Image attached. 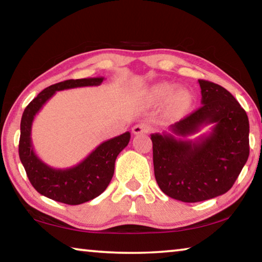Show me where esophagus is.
<instances>
[{
	"label": "esophagus",
	"instance_id": "obj_1",
	"mask_svg": "<svg viewBox=\"0 0 262 262\" xmlns=\"http://www.w3.org/2000/svg\"><path fill=\"white\" fill-rule=\"evenodd\" d=\"M132 130L134 134H142V133H148L150 129H149V126L146 123H138L133 127Z\"/></svg>",
	"mask_w": 262,
	"mask_h": 262
}]
</instances>
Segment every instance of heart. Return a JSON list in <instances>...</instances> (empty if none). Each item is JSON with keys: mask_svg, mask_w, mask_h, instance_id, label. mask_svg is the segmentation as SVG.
<instances>
[{"mask_svg": "<svg viewBox=\"0 0 262 262\" xmlns=\"http://www.w3.org/2000/svg\"><path fill=\"white\" fill-rule=\"evenodd\" d=\"M175 92H177V85L168 83V82H161V83L154 84L153 87L148 89L147 97L151 101H166L171 97ZM192 101L193 96L190 95L189 92L180 91L171 99L170 104L175 112L182 113L189 108Z\"/></svg>", "mask_w": 262, "mask_h": 262, "instance_id": "obj_1", "label": "heart"}]
</instances>
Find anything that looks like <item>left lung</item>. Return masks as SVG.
I'll list each match as a JSON object with an SVG mask.
<instances>
[{"label": "left lung", "mask_w": 262, "mask_h": 262, "mask_svg": "<svg viewBox=\"0 0 262 262\" xmlns=\"http://www.w3.org/2000/svg\"><path fill=\"white\" fill-rule=\"evenodd\" d=\"M202 106L171 124L172 134H151L154 174L160 189L182 202L216 198L232 188L249 155V122L245 109L221 85L199 80ZM212 132L187 140L206 124Z\"/></svg>", "instance_id": "left-lung-1"}]
</instances>
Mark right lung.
<instances>
[{
    "label": "right lung",
    "instance_id": "right-lung-1",
    "mask_svg": "<svg viewBox=\"0 0 262 262\" xmlns=\"http://www.w3.org/2000/svg\"><path fill=\"white\" fill-rule=\"evenodd\" d=\"M102 81L103 77H89L52 84L38 94L23 112L18 143L19 160L34 188L52 200L67 205H81L102 194L114 175L116 158L129 142L130 133H123L102 142L83 161L66 169L53 168L35 154L31 126L35 115L47 101L58 91L99 85Z\"/></svg>",
    "mask_w": 262,
    "mask_h": 262
}]
</instances>
